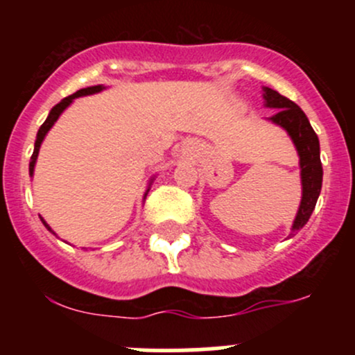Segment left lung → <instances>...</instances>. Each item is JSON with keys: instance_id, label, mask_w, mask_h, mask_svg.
Returning a JSON list of instances; mask_svg holds the SVG:
<instances>
[{"instance_id": "left-lung-1", "label": "left lung", "mask_w": 355, "mask_h": 355, "mask_svg": "<svg viewBox=\"0 0 355 355\" xmlns=\"http://www.w3.org/2000/svg\"><path fill=\"white\" fill-rule=\"evenodd\" d=\"M264 101L268 108L278 111L270 118L277 125L284 127L292 137L297 153L300 156V177H302V200H300L299 213L293 221L292 230L297 232L309 221L316 200L320 198L321 184H323V166L320 157V141L316 132L311 127L306 113L293 101L282 96L280 92L270 87L263 89Z\"/></svg>"}]
</instances>
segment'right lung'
<instances>
[{
    "instance_id": "1",
    "label": "right lung",
    "mask_w": 355,
    "mask_h": 355,
    "mask_svg": "<svg viewBox=\"0 0 355 355\" xmlns=\"http://www.w3.org/2000/svg\"><path fill=\"white\" fill-rule=\"evenodd\" d=\"M101 85H92V87H85V89H80V91H77L75 92V94H71V96H68V98H65V99H62V101L58 103V105L55 106V108H53L51 111H49V116L46 118V121L44 123L41 125V128H39V132H37V137H35V146H34V153H32V156H31V164H28V171H31V175H32V171H34V164H35V159H37V155H39V148H41V142H42V139H44V135L48 134V130L49 128L53 127V125H55V121L58 120V116L60 114L63 113V110L67 108L68 105H70L71 101H73L75 98H78V96H87V94H94V92H99L101 91ZM41 221L42 223H44V227L48 228V230H51V228L48 227V223H46L44 220H42L41 218Z\"/></svg>"
}]
</instances>
